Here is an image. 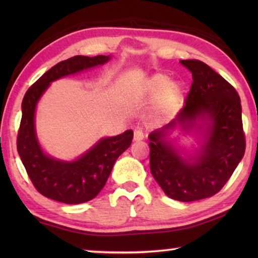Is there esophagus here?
<instances>
[{"label": "esophagus", "instance_id": "34e87169", "mask_svg": "<svg viewBox=\"0 0 258 258\" xmlns=\"http://www.w3.org/2000/svg\"><path fill=\"white\" fill-rule=\"evenodd\" d=\"M145 139V134H143L142 130L137 128L134 131V141H141V140Z\"/></svg>", "mask_w": 258, "mask_h": 258}]
</instances>
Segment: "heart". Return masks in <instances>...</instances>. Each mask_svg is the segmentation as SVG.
Here are the masks:
<instances>
[{
  "label": "heart",
  "mask_w": 258,
  "mask_h": 258,
  "mask_svg": "<svg viewBox=\"0 0 258 258\" xmlns=\"http://www.w3.org/2000/svg\"><path fill=\"white\" fill-rule=\"evenodd\" d=\"M143 92L147 97H159L152 106V115L157 119L165 120L172 116L183 97V86L180 82L169 81L164 74H156L147 81Z\"/></svg>",
  "instance_id": "heart-1"
}]
</instances>
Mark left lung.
<instances>
[{
	"mask_svg": "<svg viewBox=\"0 0 258 258\" xmlns=\"http://www.w3.org/2000/svg\"><path fill=\"white\" fill-rule=\"evenodd\" d=\"M180 62L191 72L194 82L175 118L149 134L150 171L169 198L196 202L224 186L242 159L246 142L234 87L203 61ZM177 128L202 139L192 155L183 154L168 139Z\"/></svg>",
	"mask_w": 258,
	"mask_h": 258,
	"instance_id": "left-lung-1",
	"label": "left lung"
}]
</instances>
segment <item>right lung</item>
Listing matches in <instances>:
<instances>
[{
  "instance_id": "right-lung-1",
  "label": "right lung",
  "mask_w": 258,
  "mask_h": 258,
  "mask_svg": "<svg viewBox=\"0 0 258 258\" xmlns=\"http://www.w3.org/2000/svg\"><path fill=\"white\" fill-rule=\"evenodd\" d=\"M111 55H75L56 63L29 87L21 103L17 149L30 181L41 195L59 203L77 205L97 197L106 184L117 158L132 143L133 131L102 138L75 160L46 155L35 128L37 103L52 82L107 63Z\"/></svg>"
}]
</instances>
